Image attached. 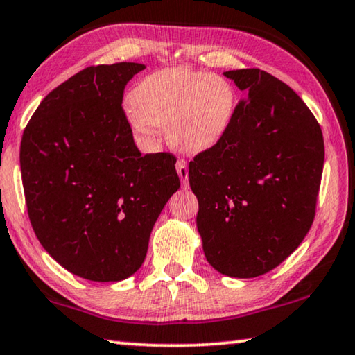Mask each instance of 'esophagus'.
I'll return each mask as SVG.
<instances>
[{
  "mask_svg": "<svg viewBox=\"0 0 355 355\" xmlns=\"http://www.w3.org/2000/svg\"><path fill=\"white\" fill-rule=\"evenodd\" d=\"M176 171L179 174V179H181L184 187H187L189 185V168H187V164H185V160L176 162Z\"/></svg>",
  "mask_w": 355,
  "mask_h": 355,
  "instance_id": "obj_1",
  "label": "esophagus"
}]
</instances>
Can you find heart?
Wrapping results in <instances>:
<instances>
[{"label":"heart","instance_id":"obj_1","mask_svg":"<svg viewBox=\"0 0 355 355\" xmlns=\"http://www.w3.org/2000/svg\"><path fill=\"white\" fill-rule=\"evenodd\" d=\"M124 112L133 132L153 139L166 125L173 148L200 154L222 141L236 112V92L216 73L170 67L139 80L125 98Z\"/></svg>","mask_w":355,"mask_h":355}]
</instances>
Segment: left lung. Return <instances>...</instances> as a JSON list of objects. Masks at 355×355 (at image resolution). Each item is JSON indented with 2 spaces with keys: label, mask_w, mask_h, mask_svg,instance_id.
Segmentation results:
<instances>
[{
  "label": "left lung",
  "mask_w": 355,
  "mask_h": 355,
  "mask_svg": "<svg viewBox=\"0 0 355 355\" xmlns=\"http://www.w3.org/2000/svg\"><path fill=\"white\" fill-rule=\"evenodd\" d=\"M245 98L222 141L189 164L207 263L234 278L264 275L300 245L315 218L324 139L295 92L259 69L223 72Z\"/></svg>",
  "instance_id": "1"
}]
</instances>
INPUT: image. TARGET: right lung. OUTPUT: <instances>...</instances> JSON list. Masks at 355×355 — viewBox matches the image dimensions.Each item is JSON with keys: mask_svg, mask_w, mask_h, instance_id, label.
I'll return each mask as SVG.
<instances>
[{"mask_svg": "<svg viewBox=\"0 0 355 355\" xmlns=\"http://www.w3.org/2000/svg\"><path fill=\"white\" fill-rule=\"evenodd\" d=\"M143 69L118 62L75 73L40 102L23 132L33 230L58 264L91 282L135 274L181 185L171 154L139 153L121 107L127 81Z\"/></svg>", "mask_w": 355, "mask_h": 355, "instance_id": "obj_1", "label": "right lung"}]
</instances>
